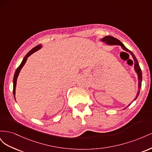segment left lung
Returning a JSON list of instances; mask_svg holds the SVG:
<instances>
[{
    "label": "left lung",
    "instance_id": "left-lung-1",
    "mask_svg": "<svg viewBox=\"0 0 152 152\" xmlns=\"http://www.w3.org/2000/svg\"><path fill=\"white\" fill-rule=\"evenodd\" d=\"M101 41H102V42H105L106 44L109 45H120V46L122 48L123 50H125L126 52L129 53L132 56V59H134V69L135 72L137 73V80H138V84H137V86H138V90H137V93L136 94V96L135 97V98L134 99V100H133V102H134V101H135L137 99V98L138 97L139 94H140V89H141V83H142V72H141V68H140V66L139 65V63H138V61H137V59H136V56H134V54L132 53V51H131L130 50H129L125 46V45H124L121 42L120 40H119L117 39H116V38L113 37H112V36H105L104 37H103V38H102V39H101ZM133 102H132V103ZM132 103L129 104L126 107H125V108H124V110L127 108V107H128Z\"/></svg>",
    "mask_w": 152,
    "mask_h": 152
}]
</instances>
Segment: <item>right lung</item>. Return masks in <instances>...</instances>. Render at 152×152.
I'll return each mask as SVG.
<instances>
[{
  "label": "right lung",
  "mask_w": 152,
  "mask_h": 152,
  "mask_svg": "<svg viewBox=\"0 0 152 152\" xmlns=\"http://www.w3.org/2000/svg\"><path fill=\"white\" fill-rule=\"evenodd\" d=\"M43 46L42 45V44H39L38 45H37L36 47L32 49H31L30 51L27 53V54L24 57V58L23 59V61H21L20 65L18 67V68L16 69V70L15 73V75H14V78H13V95H14V98H15V100H16V98H15V95H16V83H17V79L18 77V75L20 74V72L21 71V70L22 69V68L23 67V66L25 65V64L26 63V61L27 60L28 58L31 56V55L34 53L35 52L37 51V50H40L41 48H42Z\"/></svg>",
  "instance_id": "add662e5"
}]
</instances>
